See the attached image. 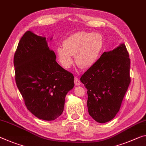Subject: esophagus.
<instances>
[{
	"mask_svg": "<svg viewBox=\"0 0 146 146\" xmlns=\"http://www.w3.org/2000/svg\"><path fill=\"white\" fill-rule=\"evenodd\" d=\"M74 82H75V84L76 86H78V85H80V80L78 79L77 77L74 78Z\"/></svg>",
	"mask_w": 146,
	"mask_h": 146,
	"instance_id": "1",
	"label": "esophagus"
}]
</instances>
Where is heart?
<instances>
[{
    "label": "heart",
    "instance_id": "b5f03b06",
    "mask_svg": "<svg viewBox=\"0 0 146 146\" xmlns=\"http://www.w3.org/2000/svg\"><path fill=\"white\" fill-rule=\"evenodd\" d=\"M63 45L57 48L56 54L65 68H70L73 64V56H75L78 67L88 69L99 58L103 49L104 39L98 32L80 31L68 37Z\"/></svg>",
    "mask_w": 146,
    "mask_h": 146
}]
</instances>
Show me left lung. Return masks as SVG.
<instances>
[{"label": "left lung", "instance_id": "8db88e82", "mask_svg": "<svg viewBox=\"0 0 146 146\" xmlns=\"http://www.w3.org/2000/svg\"><path fill=\"white\" fill-rule=\"evenodd\" d=\"M130 64L127 48L121 43L104 52L80 78L88 90L89 114L98 123L110 121L119 110L131 82Z\"/></svg>", "mask_w": 146, "mask_h": 146}]
</instances>
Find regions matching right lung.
Masks as SVG:
<instances>
[{"instance_id": "add662e5", "label": "right lung", "mask_w": 146, "mask_h": 146, "mask_svg": "<svg viewBox=\"0 0 146 146\" xmlns=\"http://www.w3.org/2000/svg\"><path fill=\"white\" fill-rule=\"evenodd\" d=\"M51 40V38H50ZM15 82L27 109L39 119L52 121L63 112L74 77L56 61L45 37L27 31L14 54Z\"/></svg>"}]
</instances>
